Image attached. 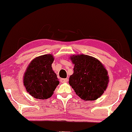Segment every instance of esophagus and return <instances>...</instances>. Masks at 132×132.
<instances>
[{"mask_svg":"<svg viewBox=\"0 0 132 132\" xmlns=\"http://www.w3.org/2000/svg\"><path fill=\"white\" fill-rule=\"evenodd\" d=\"M68 80V79H61V82H62V83L66 82H67Z\"/></svg>","mask_w":132,"mask_h":132,"instance_id":"34e87169","label":"esophagus"}]
</instances>
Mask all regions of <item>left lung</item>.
Returning a JSON list of instances; mask_svg holds the SVG:
<instances>
[{"label": "left lung", "instance_id": "1", "mask_svg": "<svg viewBox=\"0 0 132 132\" xmlns=\"http://www.w3.org/2000/svg\"><path fill=\"white\" fill-rule=\"evenodd\" d=\"M74 73L69 78V84L82 100H95L107 88L108 72L98 60L86 55L71 57Z\"/></svg>", "mask_w": 132, "mask_h": 132}]
</instances>
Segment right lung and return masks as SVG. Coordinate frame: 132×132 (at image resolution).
Here are the masks:
<instances>
[{
	"mask_svg": "<svg viewBox=\"0 0 132 132\" xmlns=\"http://www.w3.org/2000/svg\"><path fill=\"white\" fill-rule=\"evenodd\" d=\"M54 58L52 55L36 57L27 68L24 76V85L27 91L38 99H47L59 84L52 64Z\"/></svg>",
	"mask_w": 132,
	"mask_h": 132,
	"instance_id": "1",
	"label": "right lung"
}]
</instances>
